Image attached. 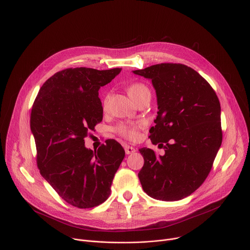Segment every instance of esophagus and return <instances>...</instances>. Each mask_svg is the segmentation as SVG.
Returning a JSON list of instances; mask_svg holds the SVG:
<instances>
[{"label":"esophagus","mask_w":250,"mask_h":250,"mask_svg":"<svg viewBox=\"0 0 250 250\" xmlns=\"http://www.w3.org/2000/svg\"><path fill=\"white\" fill-rule=\"evenodd\" d=\"M124 148H125V152H126V154H132V153H134L135 151H136V148L134 147V146H124Z\"/></svg>","instance_id":"34e87169"}]
</instances>
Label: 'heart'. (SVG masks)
<instances>
[{
    "label": "heart",
    "mask_w": 250,
    "mask_h": 250,
    "mask_svg": "<svg viewBox=\"0 0 250 250\" xmlns=\"http://www.w3.org/2000/svg\"><path fill=\"white\" fill-rule=\"evenodd\" d=\"M127 92L134 101L146 94H150L148 88L145 84L140 82L130 84L127 88ZM109 99H110L109 93H105L102 100V105L104 109L107 108L109 104ZM141 125H142L141 123H119L113 128V130L115 133H117L119 136L125 139L136 140L138 138L139 129Z\"/></svg>",
    "instance_id": "heart-1"
}]
</instances>
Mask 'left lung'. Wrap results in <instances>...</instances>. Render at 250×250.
<instances>
[{
	"instance_id": "obj_1",
	"label": "left lung",
	"mask_w": 250,
	"mask_h": 250,
	"mask_svg": "<svg viewBox=\"0 0 250 250\" xmlns=\"http://www.w3.org/2000/svg\"><path fill=\"white\" fill-rule=\"evenodd\" d=\"M151 80L157 96L153 145L164 155L143 147L138 176L146 194L163 201L183 199L207 178L222 144L221 106L210 84L181 63H159L133 71ZM159 145V146H160Z\"/></svg>"
}]
</instances>
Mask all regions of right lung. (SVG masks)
I'll use <instances>...</instances> for the list:
<instances>
[{"label": "right lung", "instance_id": "1", "mask_svg": "<svg viewBox=\"0 0 250 250\" xmlns=\"http://www.w3.org/2000/svg\"><path fill=\"white\" fill-rule=\"evenodd\" d=\"M120 71L63 69L43 84L32 106L30 128L40 173L63 200L77 208H92L108 198L125 156L115 140H106L95 151L86 148L84 142L103 120L100 88Z\"/></svg>", "mask_w": 250, "mask_h": 250}]
</instances>
